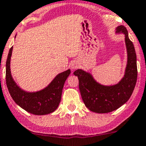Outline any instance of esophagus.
Segmentation results:
<instances>
[{"mask_svg":"<svg viewBox=\"0 0 146 146\" xmlns=\"http://www.w3.org/2000/svg\"><path fill=\"white\" fill-rule=\"evenodd\" d=\"M70 67H71L72 70L76 69L78 68V64L76 62H73L71 64H70Z\"/></svg>","mask_w":146,"mask_h":146,"instance_id":"obj_1","label":"esophagus"}]
</instances>
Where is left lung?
<instances>
[{
	"mask_svg": "<svg viewBox=\"0 0 146 146\" xmlns=\"http://www.w3.org/2000/svg\"><path fill=\"white\" fill-rule=\"evenodd\" d=\"M115 34L125 35L127 62L123 78L113 85H104L92 74L82 69L73 73L78 78V87L87 108L96 113H108L117 110L130 98L137 78V56L128 31L123 26L115 29Z\"/></svg>",
	"mask_w": 146,
	"mask_h": 146,
	"instance_id": "8db88e82",
	"label": "left lung"
}]
</instances>
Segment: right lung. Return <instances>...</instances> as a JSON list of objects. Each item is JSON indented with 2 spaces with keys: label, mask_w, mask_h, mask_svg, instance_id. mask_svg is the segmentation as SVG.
Wrapping results in <instances>:
<instances>
[{
  "label": "right lung",
  "mask_w": 146,
  "mask_h": 146,
  "mask_svg": "<svg viewBox=\"0 0 146 146\" xmlns=\"http://www.w3.org/2000/svg\"><path fill=\"white\" fill-rule=\"evenodd\" d=\"M13 47L10 48L6 64V82L7 88L15 102L29 113L45 115L54 112L61 101L62 89L70 70L59 73L45 88L36 92L23 90L14 80L11 73L10 62Z\"/></svg>",
  "instance_id": "1"
}]
</instances>
